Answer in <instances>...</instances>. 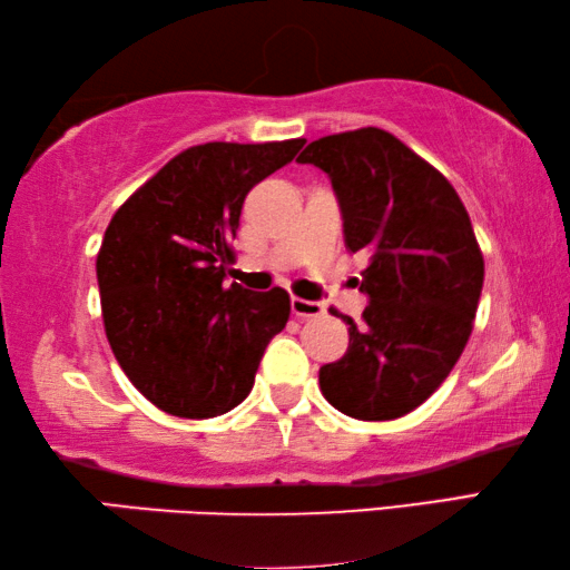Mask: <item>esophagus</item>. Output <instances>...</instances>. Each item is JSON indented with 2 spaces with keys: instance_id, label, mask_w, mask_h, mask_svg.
<instances>
[{
  "instance_id": "obj_1",
  "label": "esophagus",
  "mask_w": 570,
  "mask_h": 570,
  "mask_svg": "<svg viewBox=\"0 0 570 570\" xmlns=\"http://www.w3.org/2000/svg\"><path fill=\"white\" fill-rule=\"evenodd\" d=\"M291 307H293L295 318H318V315L325 313L323 303H318V301H303V297H293Z\"/></svg>"
}]
</instances>
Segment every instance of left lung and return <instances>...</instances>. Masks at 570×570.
<instances>
[{"mask_svg": "<svg viewBox=\"0 0 570 570\" xmlns=\"http://www.w3.org/2000/svg\"><path fill=\"white\" fill-rule=\"evenodd\" d=\"M328 174L351 252H368L363 323L348 315L346 356L321 368L323 396L353 419L414 412L460 361L478 313L484 259L452 184L381 128L307 144Z\"/></svg>", "mask_w": 570, "mask_h": 570, "instance_id": "1", "label": "left lung"}]
</instances>
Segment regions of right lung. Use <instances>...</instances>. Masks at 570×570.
Masks as SVG:
<instances>
[{"mask_svg": "<svg viewBox=\"0 0 570 570\" xmlns=\"http://www.w3.org/2000/svg\"><path fill=\"white\" fill-rule=\"evenodd\" d=\"M303 144L186 148L110 219L96 263L106 335L130 384L166 414L212 419L242 404L291 318L283 287L224 279L247 191Z\"/></svg>", "mask_w": 570, "mask_h": 570, "instance_id": "1", "label": "right lung"}]
</instances>
